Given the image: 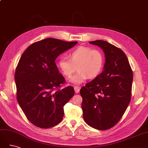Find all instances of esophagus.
Wrapping results in <instances>:
<instances>
[{
  "label": "esophagus",
  "instance_id": "34e87169",
  "mask_svg": "<svg viewBox=\"0 0 148 148\" xmlns=\"http://www.w3.org/2000/svg\"><path fill=\"white\" fill-rule=\"evenodd\" d=\"M79 89H80V88L78 86H75L74 87V90H75V92L76 93H78L79 92Z\"/></svg>",
  "mask_w": 148,
  "mask_h": 148
}]
</instances>
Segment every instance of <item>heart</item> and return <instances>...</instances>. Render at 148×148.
I'll return each mask as SVG.
<instances>
[{
	"instance_id": "b5f03b06",
	"label": "heart",
	"mask_w": 148,
	"mask_h": 148,
	"mask_svg": "<svg viewBox=\"0 0 148 148\" xmlns=\"http://www.w3.org/2000/svg\"><path fill=\"white\" fill-rule=\"evenodd\" d=\"M70 59L62 57L58 62V66L62 73L70 77L77 66L78 72L69 82L74 84H80L88 77L93 78L99 74L104 65V56L97 49L86 46L78 47L70 53Z\"/></svg>"
}]
</instances>
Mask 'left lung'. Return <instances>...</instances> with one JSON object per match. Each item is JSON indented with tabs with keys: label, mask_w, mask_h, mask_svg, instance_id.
Here are the masks:
<instances>
[{
	"label": "left lung",
	"mask_w": 148,
	"mask_h": 148,
	"mask_svg": "<svg viewBox=\"0 0 148 148\" xmlns=\"http://www.w3.org/2000/svg\"><path fill=\"white\" fill-rule=\"evenodd\" d=\"M89 43L101 47L106 62L102 72L80 89L84 120L99 130L117 124L131 100L133 72L120 49L102 40Z\"/></svg>",
	"instance_id": "8db88e82"
}]
</instances>
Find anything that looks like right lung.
Returning <instances> with one entry per match:
<instances>
[{
  "mask_svg": "<svg viewBox=\"0 0 148 148\" xmlns=\"http://www.w3.org/2000/svg\"><path fill=\"white\" fill-rule=\"evenodd\" d=\"M78 43L46 38L30 45L16 66L15 82L18 102L35 126L48 128L59 124L64 106L75 94L72 86L53 91L65 83L55 60Z\"/></svg>",
  "mask_w": 148,
  "mask_h": 148,
  "instance_id": "obj_1",
  "label": "right lung"
}]
</instances>
